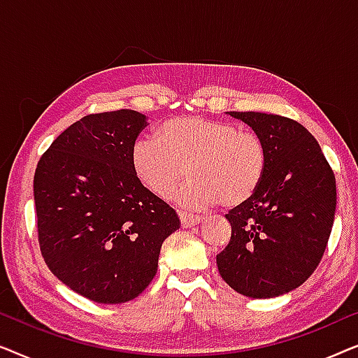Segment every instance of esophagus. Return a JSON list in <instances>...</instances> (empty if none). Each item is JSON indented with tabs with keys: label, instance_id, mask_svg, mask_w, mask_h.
I'll return each instance as SVG.
<instances>
[{
	"label": "esophagus",
	"instance_id": "obj_1",
	"mask_svg": "<svg viewBox=\"0 0 358 358\" xmlns=\"http://www.w3.org/2000/svg\"><path fill=\"white\" fill-rule=\"evenodd\" d=\"M179 220H180V224H182L184 228L195 227V224H199L200 222H202V218L200 217H194V215H189L185 212H179Z\"/></svg>",
	"mask_w": 358,
	"mask_h": 358
}]
</instances>
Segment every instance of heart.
<instances>
[{
	"instance_id": "b5f03b06",
	"label": "heart",
	"mask_w": 358,
	"mask_h": 358,
	"mask_svg": "<svg viewBox=\"0 0 358 358\" xmlns=\"http://www.w3.org/2000/svg\"><path fill=\"white\" fill-rule=\"evenodd\" d=\"M131 169L150 194L166 199L174 194L187 208L202 210L222 202L236 207L252 197L264 178L266 145L254 131L203 117H176L164 122L156 138L141 136L131 146Z\"/></svg>"
}]
</instances>
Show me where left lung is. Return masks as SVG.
Here are the masks:
<instances>
[{
	"label": "left lung",
	"instance_id": "left-lung-1",
	"mask_svg": "<svg viewBox=\"0 0 358 358\" xmlns=\"http://www.w3.org/2000/svg\"><path fill=\"white\" fill-rule=\"evenodd\" d=\"M261 136L264 178L246 202L227 215L231 239L217 256L234 292L273 298L315 272L331 236L336 178L315 136L298 122L262 112H228Z\"/></svg>",
	"mask_w": 358,
	"mask_h": 358
}]
</instances>
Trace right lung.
I'll return each mask as SVG.
<instances>
[{
	"label": "right lung",
	"mask_w": 358,
	"mask_h": 358,
	"mask_svg": "<svg viewBox=\"0 0 358 358\" xmlns=\"http://www.w3.org/2000/svg\"><path fill=\"white\" fill-rule=\"evenodd\" d=\"M148 125L136 110L91 114L58 135L34 176L38 244L58 280L87 300H134L158 271L163 241L180 222L131 169Z\"/></svg>",
	"instance_id": "1"
}]
</instances>
